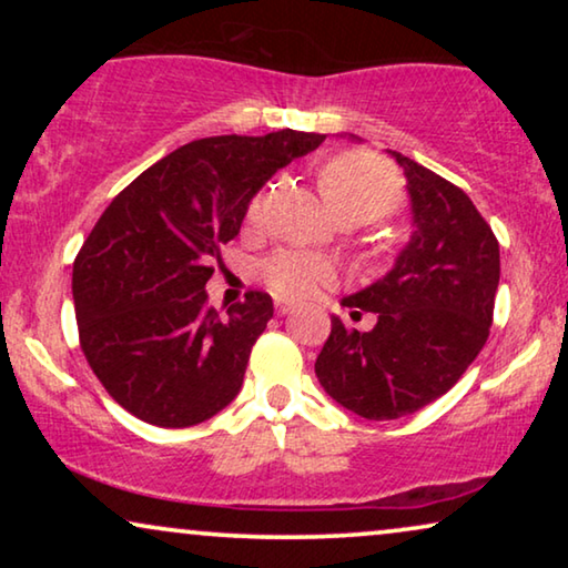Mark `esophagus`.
I'll use <instances>...</instances> for the list:
<instances>
[{
  "label": "esophagus",
  "mask_w": 568,
  "mask_h": 568,
  "mask_svg": "<svg viewBox=\"0 0 568 568\" xmlns=\"http://www.w3.org/2000/svg\"><path fill=\"white\" fill-rule=\"evenodd\" d=\"M274 310H276V315H290V313H292V305H290V302L276 300V302H274Z\"/></svg>",
  "instance_id": "34e87169"
}]
</instances>
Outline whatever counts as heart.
Returning a JSON list of instances; mask_svg holds the SVG:
<instances>
[{"mask_svg":"<svg viewBox=\"0 0 568 568\" xmlns=\"http://www.w3.org/2000/svg\"><path fill=\"white\" fill-rule=\"evenodd\" d=\"M317 185L333 214L372 222L393 214L403 204V185L390 162L372 152L352 150L333 154L317 170ZM266 196L255 193L245 206V224L258 227L263 222ZM261 282L274 297L310 300L336 284L338 271L328 258L305 251H278L268 255L258 268Z\"/></svg>","mask_w":568,"mask_h":568,"instance_id":"heart-1","label":"heart"}]
</instances>
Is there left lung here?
<instances>
[{"instance_id":"8db88e82","label":"left lung","mask_w":568,"mask_h":568,"mask_svg":"<svg viewBox=\"0 0 568 568\" xmlns=\"http://www.w3.org/2000/svg\"><path fill=\"white\" fill-rule=\"evenodd\" d=\"M393 154L408 178L414 235L390 274L344 300L375 313V328L331 317L315 362L325 393L369 422L416 414L463 377L491 331L499 286V240L468 193Z\"/></svg>"}]
</instances>
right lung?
I'll list each match as a JSON object with an SVG mask.
<instances>
[{
    "mask_svg": "<svg viewBox=\"0 0 568 568\" xmlns=\"http://www.w3.org/2000/svg\"><path fill=\"white\" fill-rule=\"evenodd\" d=\"M323 134L209 136L154 162L111 201L74 258L80 346L108 395L146 424L183 429L230 406L274 317L266 292L220 315L204 286L253 193Z\"/></svg>",
    "mask_w": 568,
    "mask_h": 568,
    "instance_id": "add662e5",
    "label": "right lung"
}]
</instances>
